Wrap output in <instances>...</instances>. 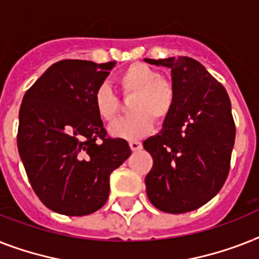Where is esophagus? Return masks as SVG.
Masks as SVG:
<instances>
[{
    "label": "esophagus",
    "mask_w": 259,
    "mask_h": 259,
    "mask_svg": "<svg viewBox=\"0 0 259 259\" xmlns=\"http://www.w3.org/2000/svg\"><path fill=\"white\" fill-rule=\"evenodd\" d=\"M129 145H130V149H132L133 151L141 150V149H142V144H141L140 141H130Z\"/></svg>",
    "instance_id": "34e87169"
}]
</instances>
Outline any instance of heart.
Segmentation results:
<instances>
[{
  "mask_svg": "<svg viewBox=\"0 0 259 259\" xmlns=\"http://www.w3.org/2000/svg\"><path fill=\"white\" fill-rule=\"evenodd\" d=\"M118 82L123 94H133L130 100L132 114L117 119L109 126L111 136L138 140L153 129V119L165 121L176 102L173 82L161 77L157 69L144 62H134L121 71ZM94 110L101 119L111 121L119 110L118 97L106 83L97 86L93 94Z\"/></svg>",
  "mask_w": 259,
  "mask_h": 259,
  "instance_id": "obj_1",
  "label": "heart"
}]
</instances>
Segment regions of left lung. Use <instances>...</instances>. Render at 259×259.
I'll use <instances>...</instances> for the list:
<instances>
[{
	"instance_id": "left-lung-1",
	"label": "left lung",
	"mask_w": 259,
	"mask_h": 259,
	"mask_svg": "<svg viewBox=\"0 0 259 259\" xmlns=\"http://www.w3.org/2000/svg\"><path fill=\"white\" fill-rule=\"evenodd\" d=\"M145 61L171 69L176 90L161 133L144 142L153 157L146 193L157 209L186 213L209 202L228 178L235 140L232 104L224 86L190 57Z\"/></svg>"
}]
</instances>
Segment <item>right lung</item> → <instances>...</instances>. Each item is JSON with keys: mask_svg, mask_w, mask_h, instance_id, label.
Here are the masks:
<instances>
[{"mask_svg": "<svg viewBox=\"0 0 259 259\" xmlns=\"http://www.w3.org/2000/svg\"><path fill=\"white\" fill-rule=\"evenodd\" d=\"M114 65L62 60L24 96L18 153L34 193L56 213L79 217L101 209L111 171L132 154L125 140L108 137L94 110V90Z\"/></svg>", "mask_w": 259, "mask_h": 259, "instance_id": "add662e5", "label": "right lung"}]
</instances>
